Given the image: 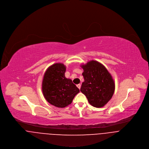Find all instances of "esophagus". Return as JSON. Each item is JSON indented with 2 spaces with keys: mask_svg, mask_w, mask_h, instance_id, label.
Wrapping results in <instances>:
<instances>
[{
  "mask_svg": "<svg viewBox=\"0 0 149 149\" xmlns=\"http://www.w3.org/2000/svg\"><path fill=\"white\" fill-rule=\"evenodd\" d=\"M77 86L78 87V88L79 89H81V85L80 84H78V85H77Z\"/></svg>",
  "mask_w": 149,
  "mask_h": 149,
  "instance_id": "34e87169",
  "label": "esophagus"
}]
</instances>
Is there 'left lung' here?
<instances>
[{
    "mask_svg": "<svg viewBox=\"0 0 149 149\" xmlns=\"http://www.w3.org/2000/svg\"><path fill=\"white\" fill-rule=\"evenodd\" d=\"M81 67L85 81L81 91L86 95L90 105L103 107L112 98L115 89L112 75L104 65L95 60L82 64Z\"/></svg>",
    "mask_w": 149,
    "mask_h": 149,
    "instance_id": "8db88e82",
    "label": "left lung"
}]
</instances>
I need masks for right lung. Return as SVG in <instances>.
<instances>
[{
	"mask_svg": "<svg viewBox=\"0 0 149 149\" xmlns=\"http://www.w3.org/2000/svg\"><path fill=\"white\" fill-rule=\"evenodd\" d=\"M65 70L63 63L54 64L45 71L42 82V91L46 100L60 108L71 104L79 92L72 80L65 77Z\"/></svg>",
	"mask_w": 149,
	"mask_h": 149,
	"instance_id": "right-lung-1",
	"label": "right lung"
}]
</instances>
